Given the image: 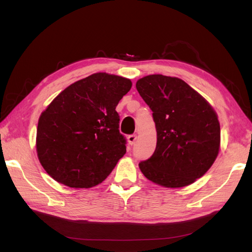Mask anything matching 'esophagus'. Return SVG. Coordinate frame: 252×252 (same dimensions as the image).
Returning <instances> with one entry per match:
<instances>
[{"label":"esophagus","instance_id":"esophagus-1","mask_svg":"<svg viewBox=\"0 0 252 252\" xmlns=\"http://www.w3.org/2000/svg\"><path fill=\"white\" fill-rule=\"evenodd\" d=\"M136 138H137V136H136L135 134H131V135L127 136V142H129V144H130L131 146H132V145H134V143H135V141H136Z\"/></svg>","mask_w":252,"mask_h":252}]
</instances>
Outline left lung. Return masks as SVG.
<instances>
[{
    "mask_svg": "<svg viewBox=\"0 0 252 252\" xmlns=\"http://www.w3.org/2000/svg\"><path fill=\"white\" fill-rule=\"evenodd\" d=\"M136 89L153 111L157 145L138 163L146 178L164 187H184L210 169L220 149V123L211 105L183 80L151 74Z\"/></svg>",
    "mask_w": 252,
    "mask_h": 252,
    "instance_id": "obj_1",
    "label": "left lung"
}]
</instances>
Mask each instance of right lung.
I'll return each instance as SVG.
<instances>
[{"label":"right lung","instance_id":"add662e5","mask_svg":"<svg viewBox=\"0 0 252 252\" xmlns=\"http://www.w3.org/2000/svg\"><path fill=\"white\" fill-rule=\"evenodd\" d=\"M131 80L97 72L72 83L42 112L36 153L55 181L74 189L100 184L126 152L119 132V100Z\"/></svg>","mask_w":252,"mask_h":252}]
</instances>
